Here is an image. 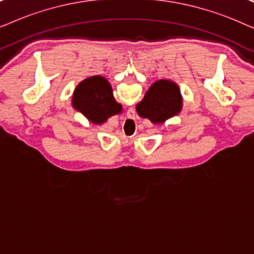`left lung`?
I'll return each mask as SVG.
<instances>
[{"mask_svg":"<svg viewBox=\"0 0 254 254\" xmlns=\"http://www.w3.org/2000/svg\"><path fill=\"white\" fill-rule=\"evenodd\" d=\"M182 110V95L176 83L168 79L155 82L137 104L136 111L141 117L155 124H161Z\"/></svg>","mask_w":254,"mask_h":254,"instance_id":"obj_1","label":"left lung"}]
</instances>
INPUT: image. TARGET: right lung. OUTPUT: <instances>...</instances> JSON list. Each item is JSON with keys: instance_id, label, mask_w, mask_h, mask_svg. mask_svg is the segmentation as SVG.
Listing matches in <instances>:
<instances>
[{"instance_id": "right-lung-1", "label": "right lung", "mask_w": 254, "mask_h": 254, "mask_svg": "<svg viewBox=\"0 0 254 254\" xmlns=\"http://www.w3.org/2000/svg\"><path fill=\"white\" fill-rule=\"evenodd\" d=\"M72 105L95 124L105 123L123 109L114 99L110 83L102 76H92L79 83L72 97Z\"/></svg>"}]
</instances>
